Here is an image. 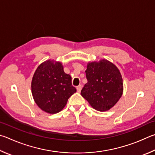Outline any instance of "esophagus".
I'll use <instances>...</instances> for the list:
<instances>
[{"label": "esophagus", "mask_w": 155, "mask_h": 155, "mask_svg": "<svg viewBox=\"0 0 155 155\" xmlns=\"http://www.w3.org/2000/svg\"><path fill=\"white\" fill-rule=\"evenodd\" d=\"M82 85H79L78 86H77V91L78 92V93H80L81 92V90H82Z\"/></svg>", "instance_id": "obj_1"}]
</instances>
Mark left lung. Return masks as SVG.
<instances>
[{
  "label": "left lung",
  "mask_w": 155,
  "mask_h": 155,
  "mask_svg": "<svg viewBox=\"0 0 155 155\" xmlns=\"http://www.w3.org/2000/svg\"><path fill=\"white\" fill-rule=\"evenodd\" d=\"M88 82L81 94L94 110H110L123 93V81L116 65L106 59L88 62L86 70Z\"/></svg>",
  "instance_id": "obj_1"
}]
</instances>
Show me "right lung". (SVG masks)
<instances>
[{
    "label": "right lung",
    "instance_id": "add662e5",
    "mask_svg": "<svg viewBox=\"0 0 155 155\" xmlns=\"http://www.w3.org/2000/svg\"><path fill=\"white\" fill-rule=\"evenodd\" d=\"M31 92L38 107L53 114L63 109L76 89L72 86L71 75L64 73L62 62L50 59L41 63L35 70Z\"/></svg>",
    "mask_w": 155,
    "mask_h": 155
}]
</instances>
